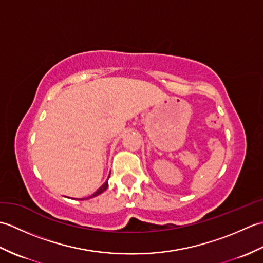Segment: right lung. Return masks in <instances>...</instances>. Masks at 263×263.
<instances>
[{
	"mask_svg": "<svg viewBox=\"0 0 263 263\" xmlns=\"http://www.w3.org/2000/svg\"><path fill=\"white\" fill-rule=\"evenodd\" d=\"M109 175H110V173H109ZM109 175H108V178H109ZM108 178H107V181H106L104 184H103V185L102 186H100L98 190H97V191L96 192H95V193H92L91 195H89V197L88 198H81V199H78V200H87V199H91V198H95V197H97V195H99V194H102L104 191H105V190L106 189H107L108 187Z\"/></svg>",
	"mask_w": 263,
	"mask_h": 263,
	"instance_id": "1",
	"label": "right lung"
}]
</instances>
